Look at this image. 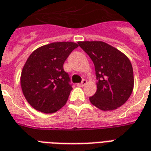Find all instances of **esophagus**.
<instances>
[{
  "label": "esophagus",
  "instance_id": "1",
  "mask_svg": "<svg viewBox=\"0 0 151 151\" xmlns=\"http://www.w3.org/2000/svg\"><path fill=\"white\" fill-rule=\"evenodd\" d=\"M86 84V79H82V82L78 84V86H85Z\"/></svg>",
  "mask_w": 151,
  "mask_h": 151
}]
</instances>
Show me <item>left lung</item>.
<instances>
[{
  "label": "left lung",
  "instance_id": "8db88e82",
  "mask_svg": "<svg viewBox=\"0 0 151 151\" xmlns=\"http://www.w3.org/2000/svg\"><path fill=\"white\" fill-rule=\"evenodd\" d=\"M78 45L95 65L97 91L90 101L103 111L123 105L132 94L134 84L131 62L124 54L101 41H83Z\"/></svg>",
  "mask_w": 151,
  "mask_h": 151
}]
</instances>
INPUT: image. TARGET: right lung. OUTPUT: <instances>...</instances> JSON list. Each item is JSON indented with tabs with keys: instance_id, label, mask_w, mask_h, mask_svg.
<instances>
[{
	"instance_id": "1",
	"label": "right lung",
	"mask_w": 151,
	"mask_h": 151,
	"mask_svg": "<svg viewBox=\"0 0 151 151\" xmlns=\"http://www.w3.org/2000/svg\"><path fill=\"white\" fill-rule=\"evenodd\" d=\"M78 44L57 42L35 50L28 57L21 74V86L31 107L52 113L65 104L72 84L63 65Z\"/></svg>"
}]
</instances>
